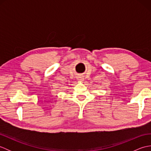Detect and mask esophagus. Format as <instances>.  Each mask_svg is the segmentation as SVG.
Returning <instances> with one entry per match:
<instances>
[{
    "label": "esophagus",
    "mask_w": 151,
    "mask_h": 151,
    "mask_svg": "<svg viewBox=\"0 0 151 151\" xmlns=\"http://www.w3.org/2000/svg\"><path fill=\"white\" fill-rule=\"evenodd\" d=\"M77 79L79 81H82L83 80H84V78H83V76H78Z\"/></svg>",
    "instance_id": "esophagus-1"
}]
</instances>
